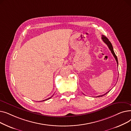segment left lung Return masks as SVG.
<instances>
[{
    "label": "left lung",
    "mask_w": 131,
    "mask_h": 131,
    "mask_svg": "<svg viewBox=\"0 0 131 131\" xmlns=\"http://www.w3.org/2000/svg\"><path fill=\"white\" fill-rule=\"evenodd\" d=\"M102 39L103 41H104V42H105V43L107 45V46L108 47V48H109V49H110V50L111 51V52H112V54H113L114 57H115V59H116V60L117 64V65H118V62L117 57L116 55L115 54V52H114V49H113V46H112V45L111 42H110V41H109V40L108 39V38H107V37H105V36H104V35H102ZM108 92H109V91H108ZM108 92H107V93H106L105 94H103V95H101L97 96V97H102V96H104V95L106 94Z\"/></svg>",
    "instance_id": "8db88e82"
}]
</instances>
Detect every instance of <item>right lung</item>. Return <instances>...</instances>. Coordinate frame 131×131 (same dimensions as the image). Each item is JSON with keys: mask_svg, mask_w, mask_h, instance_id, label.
Returning <instances> with one entry per match:
<instances>
[{"mask_svg": "<svg viewBox=\"0 0 131 131\" xmlns=\"http://www.w3.org/2000/svg\"><path fill=\"white\" fill-rule=\"evenodd\" d=\"M51 97H51L50 98H48V99H46V100H43V101H45V100H48V99H50V98H51Z\"/></svg>", "mask_w": 131, "mask_h": 131, "instance_id": "right-lung-1", "label": "right lung"}]
</instances>
